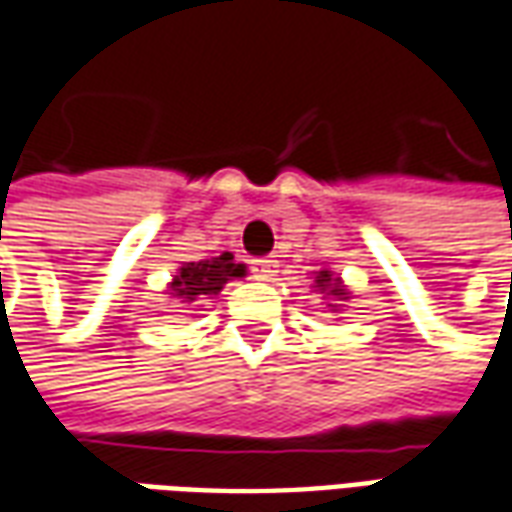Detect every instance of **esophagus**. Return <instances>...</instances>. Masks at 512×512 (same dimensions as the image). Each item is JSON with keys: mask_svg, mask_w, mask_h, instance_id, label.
Wrapping results in <instances>:
<instances>
[{"mask_svg": "<svg viewBox=\"0 0 512 512\" xmlns=\"http://www.w3.org/2000/svg\"><path fill=\"white\" fill-rule=\"evenodd\" d=\"M252 274H255V280H260V283H274L277 280V260L257 257V260H252Z\"/></svg>", "mask_w": 512, "mask_h": 512, "instance_id": "esophagus-1", "label": "esophagus"}]
</instances>
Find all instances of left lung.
<instances>
[{"instance_id":"left-lung-1","label":"left lung","mask_w":512,"mask_h":512,"mask_svg":"<svg viewBox=\"0 0 512 512\" xmlns=\"http://www.w3.org/2000/svg\"><path fill=\"white\" fill-rule=\"evenodd\" d=\"M314 288L319 291V294H325V297H330L333 302H344L347 300V288L342 285V280L339 277H333L328 269L316 271V280H314ZM333 311H339V305H330Z\"/></svg>"}]
</instances>
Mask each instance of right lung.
I'll list each match as a JSON object with an SVG mask.
<instances>
[{
	"label": "right lung",
	"instance_id": "add662e5",
	"mask_svg": "<svg viewBox=\"0 0 512 512\" xmlns=\"http://www.w3.org/2000/svg\"><path fill=\"white\" fill-rule=\"evenodd\" d=\"M243 274H246V266L235 263V257L224 252V255L210 257V260L184 263L182 269L173 274V283H168V294L182 302L210 300L229 280L243 277Z\"/></svg>",
	"mask_w": 512,
	"mask_h": 512
}]
</instances>
